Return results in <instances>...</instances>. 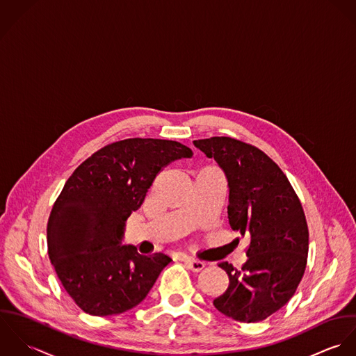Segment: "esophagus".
<instances>
[{
  "label": "esophagus",
  "instance_id": "1",
  "mask_svg": "<svg viewBox=\"0 0 356 356\" xmlns=\"http://www.w3.org/2000/svg\"><path fill=\"white\" fill-rule=\"evenodd\" d=\"M184 263H186V266H187L191 271H194V273H200L201 270L205 268V263L198 261V260H194V259H190V257H186V259H184Z\"/></svg>",
  "mask_w": 356,
  "mask_h": 356
}]
</instances>
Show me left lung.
Masks as SVG:
<instances>
[{"mask_svg":"<svg viewBox=\"0 0 356 356\" xmlns=\"http://www.w3.org/2000/svg\"><path fill=\"white\" fill-rule=\"evenodd\" d=\"M228 183V221L250 239L241 270L218 263L229 280L213 305L238 322H260L281 309L307 264L308 227L300 200L280 166L261 149L231 138L194 140Z\"/></svg>","mask_w":356,"mask_h":356,"instance_id":"left-lung-1","label":"left lung"}]
</instances>
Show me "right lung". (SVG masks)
Masks as SVG:
<instances>
[{
	"instance_id": "1",
	"label": "right lung",
	"mask_w": 356,
	"mask_h": 356,
	"mask_svg": "<svg viewBox=\"0 0 356 356\" xmlns=\"http://www.w3.org/2000/svg\"><path fill=\"white\" fill-rule=\"evenodd\" d=\"M191 156L181 143L136 138L103 147L74 170L52 208L47 241L60 282L82 311L117 315L147 297L172 259L124 245L125 222L162 168Z\"/></svg>"
}]
</instances>
